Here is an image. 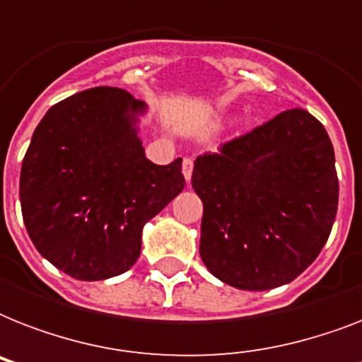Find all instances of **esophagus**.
Listing matches in <instances>:
<instances>
[{
	"instance_id": "34e87169",
	"label": "esophagus",
	"mask_w": 362,
	"mask_h": 362,
	"mask_svg": "<svg viewBox=\"0 0 362 362\" xmlns=\"http://www.w3.org/2000/svg\"><path fill=\"white\" fill-rule=\"evenodd\" d=\"M182 173H184V178L186 182L192 180V173H193V159L192 158H186L182 161Z\"/></svg>"
}]
</instances>
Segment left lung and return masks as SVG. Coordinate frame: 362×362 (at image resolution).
Masks as SVG:
<instances>
[{
    "label": "left lung",
    "instance_id": "1",
    "mask_svg": "<svg viewBox=\"0 0 362 362\" xmlns=\"http://www.w3.org/2000/svg\"><path fill=\"white\" fill-rule=\"evenodd\" d=\"M203 201L199 253L227 286L267 291L289 284L320 255L338 209L334 150L303 109L195 159Z\"/></svg>",
    "mask_w": 362,
    "mask_h": 362
}]
</instances>
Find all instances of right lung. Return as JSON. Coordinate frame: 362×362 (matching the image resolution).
<instances>
[{
    "mask_svg": "<svg viewBox=\"0 0 362 362\" xmlns=\"http://www.w3.org/2000/svg\"><path fill=\"white\" fill-rule=\"evenodd\" d=\"M144 101L99 86L54 105L33 131L20 170L22 218L37 252L71 278L129 270L142 227L186 186L180 158L156 165L144 156Z\"/></svg>",
    "mask_w": 362,
    "mask_h": 362,
    "instance_id": "1",
    "label": "right lung"
}]
</instances>
